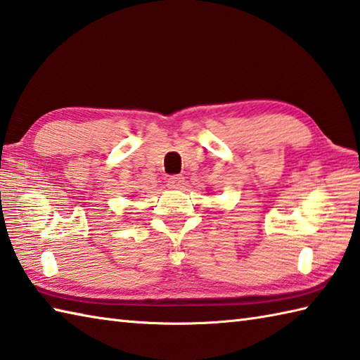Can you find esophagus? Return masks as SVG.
<instances>
[{"instance_id":"1","label":"esophagus","mask_w":360,"mask_h":360,"mask_svg":"<svg viewBox=\"0 0 360 360\" xmlns=\"http://www.w3.org/2000/svg\"><path fill=\"white\" fill-rule=\"evenodd\" d=\"M184 182L186 181L181 174H173V176H170V178H168L167 186L170 188H181L182 186H184Z\"/></svg>"}]
</instances>
